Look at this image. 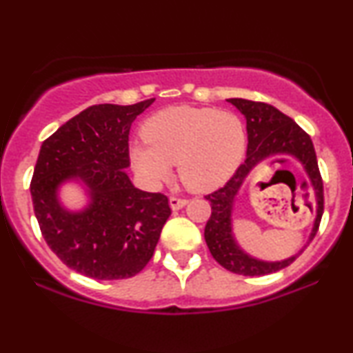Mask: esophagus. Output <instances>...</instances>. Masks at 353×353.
Masks as SVG:
<instances>
[{"instance_id": "obj_1", "label": "esophagus", "mask_w": 353, "mask_h": 353, "mask_svg": "<svg viewBox=\"0 0 353 353\" xmlns=\"http://www.w3.org/2000/svg\"><path fill=\"white\" fill-rule=\"evenodd\" d=\"M186 197H178V196H170V207L173 210H178V209H183L188 204Z\"/></svg>"}]
</instances>
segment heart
<instances>
[{
	"mask_svg": "<svg viewBox=\"0 0 353 353\" xmlns=\"http://www.w3.org/2000/svg\"><path fill=\"white\" fill-rule=\"evenodd\" d=\"M144 143L130 149L132 163L149 183H161L176 163L180 180L192 191L214 190L243 161L248 132L231 110L172 105L143 123Z\"/></svg>",
	"mask_w": 353,
	"mask_h": 353,
	"instance_id": "1",
	"label": "heart"
}]
</instances>
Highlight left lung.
I'll use <instances>...</instances> for the list:
<instances>
[{
  "instance_id": "1",
  "label": "left lung",
  "mask_w": 353,
  "mask_h": 353,
  "mask_svg": "<svg viewBox=\"0 0 353 353\" xmlns=\"http://www.w3.org/2000/svg\"><path fill=\"white\" fill-rule=\"evenodd\" d=\"M228 101L241 110V114H244L245 122H248V157L225 186L205 196V199L210 202L212 215L207 220L204 238L212 257L228 272L243 274V276H263V274L286 268L303 252V249L297 255L283 262H262V260L249 257L236 245L231 234V209H233V201L244 178L260 161H283V157L286 156L297 157L305 165L308 181L316 191V207H312L316 219L310 241L315 238L320 228L323 210H325L323 178L318 168L316 152L310 134L303 132L291 117L267 103L241 98Z\"/></svg>"
}]
</instances>
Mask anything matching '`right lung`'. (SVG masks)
Masks as SVG:
<instances>
[{"instance_id": "1", "label": "right lung", "mask_w": 353, "mask_h": 353, "mask_svg": "<svg viewBox=\"0 0 353 353\" xmlns=\"http://www.w3.org/2000/svg\"><path fill=\"white\" fill-rule=\"evenodd\" d=\"M152 103L91 105L41 144L30 183L38 225L52 252L88 278L138 274L172 214L165 194L137 190L123 170L130 165V127ZM74 176L92 191L81 214H69L55 199L59 183Z\"/></svg>"}]
</instances>
